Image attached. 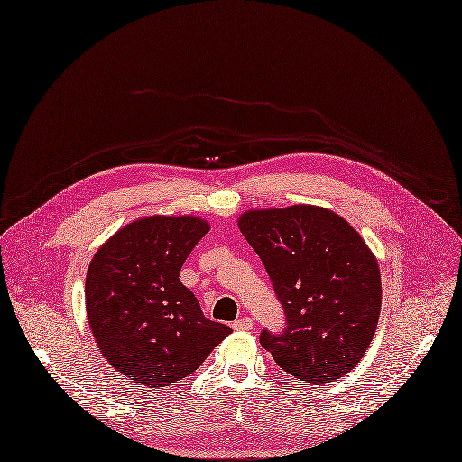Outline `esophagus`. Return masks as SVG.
<instances>
[{"label": "esophagus", "mask_w": 462, "mask_h": 462, "mask_svg": "<svg viewBox=\"0 0 462 462\" xmlns=\"http://www.w3.org/2000/svg\"><path fill=\"white\" fill-rule=\"evenodd\" d=\"M252 327H254V321L250 318H240L233 323L235 331H252Z\"/></svg>", "instance_id": "esophagus-1"}]
</instances>
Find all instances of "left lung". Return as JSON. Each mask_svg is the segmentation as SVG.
Masks as SVG:
<instances>
[{"instance_id":"1","label":"left lung","mask_w":462,"mask_h":462,"mask_svg":"<svg viewBox=\"0 0 462 462\" xmlns=\"http://www.w3.org/2000/svg\"><path fill=\"white\" fill-rule=\"evenodd\" d=\"M238 229L265 265L288 327L261 346L304 383L335 382L365 356L382 309L376 255L337 212L316 205L255 208Z\"/></svg>"}]
</instances>
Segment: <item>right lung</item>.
Wrapping results in <instances>:
<instances>
[{
    "instance_id": "right-lung-1",
    "label": "right lung",
    "mask_w": 462,
    "mask_h": 462,
    "mask_svg": "<svg viewBox=\"0 0 462 462\" xmlns=\"http://www.w3.org/2000/svg\"><path fill=\"white\" fill-rule=\"evenodd\" d=\"M210 224L153 214L118 229L86 273V316L103 357L125 378L167 387L193 374L231 327L203 316L180 269Z\"/></svg>"
}]
</instances>
